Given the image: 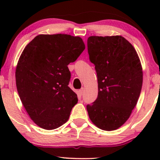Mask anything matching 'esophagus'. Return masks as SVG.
Here are the masks:
<instances>
[{"label":"esophagus","instance_id":"1","mask_svg":"<svg viewBox=\"0 0 160 160\" xmlns=\"http://www.w3.org/2000/svg\"><path fill=\"white\" fill-rule=\"evenodd\" d=\"M78 95L82 96L83 95V93H84V88H82L81 89H79V90L78 91Z\"/></svg>","mask_w":160,"mask_h":160}]
</instances>
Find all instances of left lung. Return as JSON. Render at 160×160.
<instances>
[{
    "instance_id": "obj_1",
    "label": "left lung",
    "mask_w": 160,
    "mask_h": 160,
    "mask_svg": "<svg viewBox=\"0 0 160 160\" xmlns=\"http://www.w3.org/2000/svg\"><path fill=\"white\" fill-rule=\"evenodd\" d=\"M87 49L98 84L97 99L87 106L89 119L101 130H117L130 117L141 94V61L121 36L89 37Z\"/></svg>"
}]
</instances>
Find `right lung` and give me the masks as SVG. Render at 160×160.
<instances>
[{"instance_id": "add662e5", "label": "right lung", "mask_w": 160, "mask_h": 160, "mask_svg": "<svg viewBox=\"0 0 160 160\" xmlns=\"http://www.w3.org/2000/svg\"><path fill=\"white\" fill-rule=\"evenodd\" d=\"M85 49L80 37L38 35L24 49L15 76L20 100L40 128L54 130L68 121L77 95L68 87L73 62Z\"/></svg>"}]
</instances>
